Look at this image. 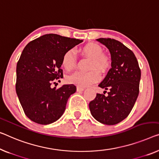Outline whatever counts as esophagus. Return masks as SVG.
<instances>
[{"instance_id": "34e87169", "label": "esophagus", "mask_w": 159, "mask_h": 159, "mask_svg": "<svg viewBox=\"0 0 159 159\" xmlns=\"http://www.w3.org/2000/svg\"><path fill=\"white\" fill-rule=\"evenodd\" d=\"M84 89H85L84 88H83V87H80V86H78L76 87V90H77V91H78V92L83 91H84Z\"/></svg>"}]
</instances>
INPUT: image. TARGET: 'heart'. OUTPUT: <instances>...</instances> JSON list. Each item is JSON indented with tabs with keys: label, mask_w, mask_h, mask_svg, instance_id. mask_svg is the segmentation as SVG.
I'll return each mask as SVG.
<instances>
[{
	"label": "heart",
	"mask_w": 159,
	"mask_h": 159,
	"mask_svg": "<svg viewBox=\"0 0 159 159\" xmlns=\"http://www.w3.org/2000/svg\"><path fill=\"white\" fill-rule=\"evenodd\" d=\"M82 53L92 58L90 69H98L100 71H105L109 66L110 61L107 56L103 55V48L94 43H89L80 49ZM77 59L75 51L73 49L66 51L62 56L61 65L67 71H70L76 66ZM100 79V74L96 70L89 72L76 71L68 76V81L79 86H89L98 82Z\"/></svg>",
	"instance_id": "b5f03b06"
}]
</instances>
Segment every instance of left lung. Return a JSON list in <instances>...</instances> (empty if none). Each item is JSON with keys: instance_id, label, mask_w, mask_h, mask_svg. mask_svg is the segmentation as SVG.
Segmentation results:
<instances>
[{"instance_id": "1", "label": "left lung", "mask_w": 159, "mask_h": 159, "mask_svg": "<svg viewBox=\"0 0 159 159\" xmlns=\"http://www.w3.org/2000/svg\"><path fill=\"white\" fill-rule=\"evenodd\" d=\"M97 41L105 45L111 55V68L98 85L109 91L107 96L104 92L97 93L89 108L98 121L115 125L124 120L134 107L139 93L141 69L134 53L122 43L103 38Z\"/></svg>"}]
</instances>
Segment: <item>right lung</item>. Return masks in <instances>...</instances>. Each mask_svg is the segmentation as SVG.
<instances>
[{
    "label": "right lung",
    "mask_w": 159,
    "mask_h": 159,
    "mask_svg": "<svg viewBox=\"0 0 159 159\" xmlns=\"http://www.w3.org/2000/svg\"><path fill=\"white\" fill-rule=\"evenodd\" d=\"M81 42L50 34L29 42L23 49L16 66V90L25 114L32 121L47 125L63 115L76 87L68 84L56 89L51 86L63 77V53Z\"/></svg>",
    "instance_id": "obj_1"
}]
</instances>
